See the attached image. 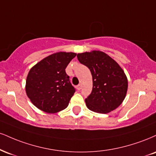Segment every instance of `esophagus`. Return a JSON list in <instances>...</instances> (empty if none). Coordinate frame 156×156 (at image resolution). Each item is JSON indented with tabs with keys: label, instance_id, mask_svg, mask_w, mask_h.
Masks as SVG:
<instances>
[{
	"label": "esophagus",
	"instance_id": "obj_1",
	"mask_svg": "<svg viewBox=\"0 0 156 156\" xmlns=\"http://www.w3.org/2000/svg\"><path fill=\"white\" fill-rule=\"evenodd\" d=\"M81 87H82V86H81V84H78V86H77V89H78V90H80V89H81Z\"/></svg>",
	"mask_w": 156,
	"mask_h": 156
}]
</instances>
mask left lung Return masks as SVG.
Masks as SVG:
<instances>
[{"mask_svg":"<svg viewBox=\"0 0 156 156\" xmlns=\"http://www.w3.org/2000/svg\"><path fill=\"white\" fill-rule=\"evenodd\" d=\"M77 57L92 76V91L85 99L87 108L102 114L117 108L125 99L128 89L127 78L119 64L100 51L78 54Z\"/></svg>","mask_w":156,"mask_h":156,"instance_id":"1","label":"left lung"}]
</instances>
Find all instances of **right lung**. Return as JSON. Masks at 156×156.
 <instances>
[{
    "label": "right lung",
    "instance_id": "add662e5",
    "mask_svg": "<svg viewBox=\"0 0 156 156\" xmlns=\"http://www.w3.org/2000/svg\"><path fill=\"white\" fill-rule=\"evenodd\" d=\"M76 56L73 52H57L30 69L25 89L36 108L48 113H55L67 108L76 89L65 69Z\"/></svg>",
    "mask_w": 156,
    "mask_h": 156
}]
</instances>
